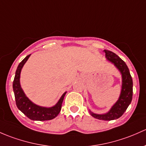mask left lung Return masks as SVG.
<instances>
[{
	"label": "left lung",
	"mask_w": 146,
	"mask_h": 146,
	"mask_svg": "<svg viewBox=\"0 0 146 146\" xmlns=\"http://www.w3.org/2000/svg\"><path fill=\"white\" fill-rule=\"evenodd\" d=\"M106 57L110 62L114 64L122 74V90L117 102L112 106L110 110L105 114H96L90 111L94 117L102 120H113L120 117L131 104L133 96V81L129 70L127 64L116 54L109 50H104Z\"/></svg>",
	"instance_id": "1"
}]
</instances>
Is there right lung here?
Returning <instances> with one entry per match:
<instances>
[{"mask_svg": "<svg viewBox=\"0 0 146 146\" xmlns=\"http://www.w3.org/2000/svg\"><path fill=\"white\" fill-rule=\"evenodd\" d=\"M31 54L26 56L22 61L19 63L17 68L15 76L13 81V91L15 94V101L18 109L21 110L27 117L32 120L45 121L50 120L59 115L61 109L63 100L66 92H64L61 96L57 104L50 108L39 106L36 104H33L29 98L26 96L24 91L21 89L20 85V73L22 67L24 64L27 62Z\"/></svg>", "mask_w": 146, "mask_h": 146, "instance_id": "right-lung-1", "label": "right lung"}]
</instances>
